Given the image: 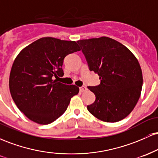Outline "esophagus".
<instances>
[{"instance_id":"34e87169","label":"esophagus","mask_w":158,"mask_h":158,"mask_svg":"<svg viewBox=\"0 0 158 158\" xmlns=\"http://www.w3.org/2000/svg\"><path fill=\"white\" fill-rule=\"evenodd\" d=\"M79 90H80V92H81V93H83V92L86 91L87 90V88H85V87H81V88H79Z\"/></svg>"}]
</instances>
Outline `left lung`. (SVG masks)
I'll return each instance as SVG.
<instances>
[{
  "mask_svg": "<svg viewBox=\"0 0 158 158\" xmlns=\"http://www.w3.org/2000/svg\"><path fill=\"white\" fill-rule=\"evenodd\" d=\"M89 69L101 80L88 87L96 100L88 111L103 122L116 123L133 110L140 97L143 74L138 60L129 49L110 38L102 36L77 41Z\"/></svg>",
  "mask_w": 158,
  "mask_h": 158,
  "instance_id": "obj_1",
  "label": "left lung"
}]
</instances>
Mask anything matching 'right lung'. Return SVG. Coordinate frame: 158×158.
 Listing matches in <instances>:
<instances>
[{"instance_id": "1", "label": "right lung", "mask_w": 158, "mask_h": 158, "mask_svg": "<svg viewBox=\"0 0 158 158\" xmlns=\"http://www.w3.org/2000/svg\"><path fill=\"white\" fill-rule=\"evenodd\" d=\"M80 50L74 41L44 37L19 52L11 69L9 85L12 99L27 118L48 125L64 113L79 88L53 79L64 75L61 67L65 56Z\"/></svg>"}]
</instances>
